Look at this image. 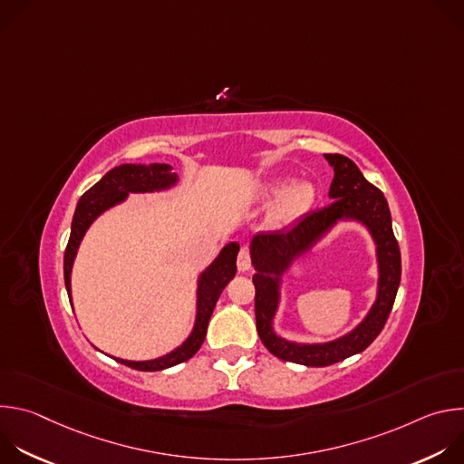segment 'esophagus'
Instances as JSON below:
<instances>
[{"label":"esophagus","instance_id":"esophagus-1","mask_svg":"<svg viewBox=\"0 0 464 464\" xmlns=\"http://www.w3.org/2000/svg\"><path fill=\"white\" fill-rule=\"evenodd\" d=\"M237 266H238L240 272H246V270L251 268V256H249V251H247V249H240V251H238Z\"/></svg>","mask_w":464,"mask_h":464}]
</instances>
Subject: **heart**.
<instances>
[{
  "instance_id": "b5f03b06",
  "label": "heart",
  "mask_w": 464,
  "mask_h": 464,
  "mask_svg": "<svg viewBox=\"0 0 464 464\" xmlns=\"http://www.w3.org/2000/svg\"><path fill=\"white\" fill-rule=\"evenodd\" d=\"M258 196L262 202L277 200L272 211V220L277 226H286L301 218L310 209L315 198V188L308 181L290 185L288 179H274L260 188Z\"/></svg>"
}]
</instances>
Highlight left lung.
<instances>
[{
	"mask_svg": "<svg viewBox=\"0 0 464 464\" xmlns=\"http://www.w3.org/2000/svg\"><path fill=\"white\" fill-rule=\"evenodd\" d=\"M334 178L328 196L333 204L301 218L288 231L258 233L251 240V262L256 270L255 285V319L256 333L274 356L306 367H326L365 351L391 314L401 285L402 260L401 247L394 238L391 213L383 192L369 183L354 161L342 154H324ZM338 219H358L372 231L379 255V295L366 319L347 337L317 346H301L279 339L271 326L278 304V286L282 274L294 257L311 246Z\"/></svg>",
	"mask_w": 464,
	"mask_h": 464,
	"instance_id": "8db88e82",
	"label": "left lung"
}]
</instances>
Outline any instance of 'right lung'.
Returning <instances> with one entry per match:
<instances>
[{"instance_id":"obj_1","label":"right lung","mask_w":464,"mask_h":464,"mask_svg":"<svg viewBox=\"0 0 464 464\" xmlns=\"http://www.w3.org/2000/svg\"><path fill=\"white\" fill-rule=\"evenodd\" d=\"M178 181V174L172 172L170 165L165 163H150V165H119L106 172L90 190L82 194V198L77 204L73 222H72V235L65 246L63 253V281L65 290H68L70 303H72V268L73 260L77 255V249L81 246V240L92 222L104 213L106 209L113 208L115 204L122 202L128 196V192H152V190H163L172 187ZM237 253L238 244L231 242L227 244L217 260L211 266L200 276L198 281V310H196V323L190 336L172 353L149 362H130L115 358L119 363H124L131 369L138 371H163L172 365H178L181 362H187L192 358L198 349L202 347L208 324L211 319V314L215 310V304L222 294V290L227 286V283L237 274Z\"/></svg>"}]
</instances>
